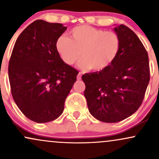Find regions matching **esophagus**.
Segmentation results:
<instances>
[{
	"instance_id": "esophagus-1",
	"label": "esophagus",
	"mask_w": 159,
	"mask_h": 159,
	"mask_svg": "<svg viewBox=\"0 0 159 159\" xmlns=\"http://www.w3.org/2000/svg\"><path fill=\"white\" fill-rule=\"evenodd\" d=\"M77 79H78V80H81V74L80 73V72L78 74V75H77Z\"/></svg>"
}]
</instances>
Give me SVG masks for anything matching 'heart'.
Listing matches in <instances>:
<instances>
[{"label":"heart","mask_w":159,"mask_h":159,"mask_svg":"<svg viewBox=\"0 0 159 159\" xmlns=\"http://www.w3.org/2000/svg\"><path fill=\"white\" fill-rule=\"evenodd\" d=\"M70 38L59 36L55 48L63 63L73 65L80 55L78 66L82 69L100 72L114 63L120 50L119 36L90 25H79L69 32Z\"/></svg>","instance_id":"heart-1"}]
</instances>
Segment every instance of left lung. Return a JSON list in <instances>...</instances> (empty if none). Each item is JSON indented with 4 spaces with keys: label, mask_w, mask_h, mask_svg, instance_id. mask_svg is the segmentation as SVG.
I'll use <instances>...</instances> for the list:
<instances>
[{
    "label": "left lung",
    "mask_w": 159,
    "mask_h": 159,
    "mask_svg": "<svg viewBox=\"0 0 159 159\" xmlns=\"http://www.w3.org/2000/svg\"><path fill=\"white\" fill-rule=\"evenodd\" d=\"M114 30L121 45L107 69L82 75L90 114L104 123H117L139 108L149 81V57L138 36L124 25Z\"/></svg>",
    "instance_id": "obj_1"
}]
</instances>
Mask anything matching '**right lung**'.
<instances>
[{"mask_svg": "<svg viewBox=\"0 0 159 159\" xmlns=\"http://www.w3.org/2000/svg\"><path fill=\"white\" fill-rule=\"evenodd\" d=\"M60 23L36 20L21 32L9 63L11 92L20 111L38 123L59 117L78 72L63 63L55 48L66 31Z\"/></svg>", "mask_w": 159, "mask_h": 159, "instance_id": "obj_1", "label": "right lung"}]
</instances>
